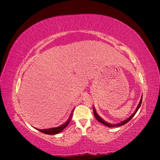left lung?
<instances>
[{
    "label": "left lung",
    "instance_id": "8db88e82",
    "mask_svg": "<svg viewBox=\"0 0 160 160\" xmlns=\"http://www.w3.org/2000/svg\"><path fill=\"white\" fill-rule=\"evenodd\" d=\"M142 97H141V99H140V102H139L138 105V107H137V108H136V109H135V112H134L133 113H132V114L131 116H130L129 118H128L127 119H126V120H124L123 121H121V122L118 123H116V124H112V123H107V121H105L104 120V119H102L101 117H100V116L98 115V113H97L95 108L93 107V113H94V117H95V118L97 119V121H99V122H100V123H102V124H104V125L107 126H108V127H109V128H112V127L121 126H123V125H125V124H126V123H128V121H129L130 120H131V119L132 117H133V116H135V113H136L138 111L139 108H140V105H141V104H142Z\"/></svg>",
    "mask_w": 160,
    "mask_h": 160
}]
</instances>
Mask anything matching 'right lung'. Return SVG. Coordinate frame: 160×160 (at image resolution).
I'll return each instance as SVG.
<instances>
[{"label":"right lung","instance_id":"obj_1","mask_svg":"<svg viewBox=\"0 0 160 160\" xmlns=\"http://www.w3.org/2000/svg\"><path fill=\"white\" fill-rule=\"evenodd\" d=\"M72 113H70V116L69 118L68 119V120L65 122L63 124H62V125L59 126L58 127H56V128H48V129H37L38 131L43 132V133L44 134H47V135H55V134H57L59 133V132H61L63 130L66 128V127L68 125L70 120H71V117H72Z\"/></svg>","mask_w":160,"mask_h":160}]
</instances>
